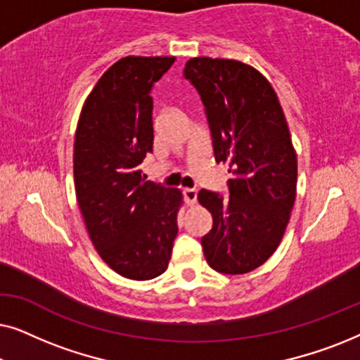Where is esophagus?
<instances>
[{"instance_id":"obj_1","label":"esophagus","mask_w":360,"mask_h":360,"mask_svg":"<svg viewBox=\"0 0 360 360\" xmlns=\"http://www.w3.org/2000/svg\"><path fill=\"white\" fill-rule=\"evenodd\" d=\"M196 195H198V191L195 188H184V196H185L186 205H195Z\"/></svg>"}]
</instances>
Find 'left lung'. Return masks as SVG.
Returning <instances> with one entry per match:
<instances>
[{"label":"left lung","instance_id":"left-lung-1","mask_svg":"<svg viewBox=\"0 0 360 360\" xmlns=\"http://www.w3.org/2000/svg\"><path fill=\"white\" fill-rule=\"evenodd\" d=\"M184 77L203 101L214 160L231 174L229 196L200 190V203L213 216L201 248L216 272L248 274L278 248L297 196L287 121L272 85L243 62L196 57Z\"/></svg>","mask_w":360,"mask_h":360}]
</instances>
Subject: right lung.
<instances>
[{
    "mask_svg": "<svg viewBox=\"0 0 360 360\" xmlns=\"http://www.w3.org/2000/svg\"><path fill=\"white\" fill-rule=\"evenodd\" d=\"M175 57H124L105 72L83 105L73 176L80 211L100 257L122 277L150 280L169 265L180 190L144 181L152 152V88Z\"/></svg>",
    "mask_w": 360,
    "mask_h": 360,
    "instance_id": "add662e5",
    "label": "right lung"
}]
</instances>
